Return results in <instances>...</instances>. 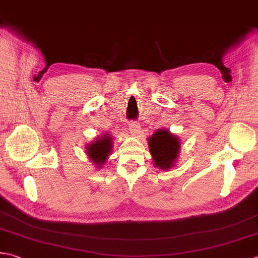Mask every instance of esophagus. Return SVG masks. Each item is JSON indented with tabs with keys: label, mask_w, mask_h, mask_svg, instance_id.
<instances>
[{
	"label": "esophagus",
	"mask_w": 258,
	"mask_h": 258,
	"mask_svg": "<svg viewBox=\"0 0 258 258\" xmlns=\"http://www.w3.org/2000/svg\"><path fill=\"white\" fill-rule=\"evenodd\" d=\"M128 128H130L131 134H132L133 136L139 135L140 132H141L140 125H139V123H136V122H130L128 123Z\"/></svg>",
	"instance_id": "obj_1"
}]
</instances>
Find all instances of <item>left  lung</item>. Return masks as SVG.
Returning <instances> with one entry per match:
<instances>
[{
	"label": "left lung",
	"mask_w": 258,
	"mask_h": 258,
	"mask_svg": "<svg viewBox=\"0 0 258 258\" xmlns=\"http://www.w3.org/2000/svg\"><path fill=\"white\" fill-rule=\"evenodd\" d=\"M148 140L150 153L156 168L162 170L172 168L179 156V139L168 130H158Z\"/></svg>",
	"instance_id": "obj_1"
}]
</instances>
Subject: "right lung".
Segmentation results:
<instances>
[{"label":"right lung","mask_w":258,"mask_h":258,"mask_svg":"<svg viewBox=\"0 0 258 258\" xmlns=\"http://www.w3.org/2000/svg\"><path fill=\"white\" fill-rule=\"evenodd\" d=\"M112 140L113 138H110L109 134H103V136L86 146V153L96 166H102L106 162L113 149Z\"/></svg>","instance_id":"obj_1"}]
</instances>
